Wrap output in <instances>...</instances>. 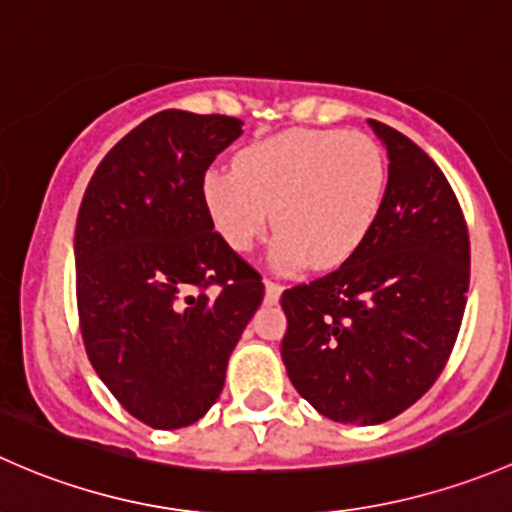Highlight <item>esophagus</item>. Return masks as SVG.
<instances>
[{"label": "esophagus", "instance_id": "1", "mask_svg": "<svg viewBox=\"0 0 512 512\" xmlns=\"http://www.w3.org/2000/svg\"><path fill=\"white\" fill-rule=\"evenodd\" d=\"M281 293H283L281 283L268 281V278H266V303H268V305H276L278 300H281Z\"/></svg>", "mask_w": 512, "mask_h": 512}]
</instances>
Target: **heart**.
I'll list each match as a JSON object with an SVG mask.
<instances>
[{
	"label": "heart",
	"instance_id": "b5f03b06",
	"mask_svg": "<svg viewBox=\"0 0 512 512\" xmlns=\"http://www.w3.org/2000/svg\"><path fill=\"white\" fill-rule=\"evenodd\" d=\"M387 160L365 133L286 130L246 145L236 170L202 179L209 219L234 251H251L271 224L281 231L273 263L335 268L370 236L384 202Z\"/></svg>",
	"mask_w": 512,
	"mask_h": 512
}]
</instances>
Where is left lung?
I'll list each match as a JSON object with an SVG mask.
<instances>
[{"label":"left lung","instance_id":"obj_1","mask_svg":"<svg viewBox=\"0 0 512 512\" xmlns=\"http://www.w3.org/2000/svg\"><path fill=\"white\" fill-rule=\"evenodd\" d=\"M389 155L384 202L340 268L281 295L293 387L340 424H382L424 397L449 362L471 278L461 204L407 135L370 120Z\"/></svg>","mask_w":512,"mask_h":512}]
</instances>
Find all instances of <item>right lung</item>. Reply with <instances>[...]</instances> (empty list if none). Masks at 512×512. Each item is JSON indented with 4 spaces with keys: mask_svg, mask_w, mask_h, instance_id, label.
<instances>
[{
    "mask_svg": "<svg viewBox=\"0 0 512 512\" xmlns=\"http://www.w3.org/2000/svg\"><path fill=\"white\" fill-rule=\"evenodd\" d=\"M241 120L162 110L100 160L76 221L83 345L113 397L152 429L209 412L263 300L261 273L214 231L202 179Z\"/></svg>",
    "mask_w": 512,
    "mask_h": 512,
    "instance_id": "right-lung-1",
    "label": "right lung"
}]
</instances>
